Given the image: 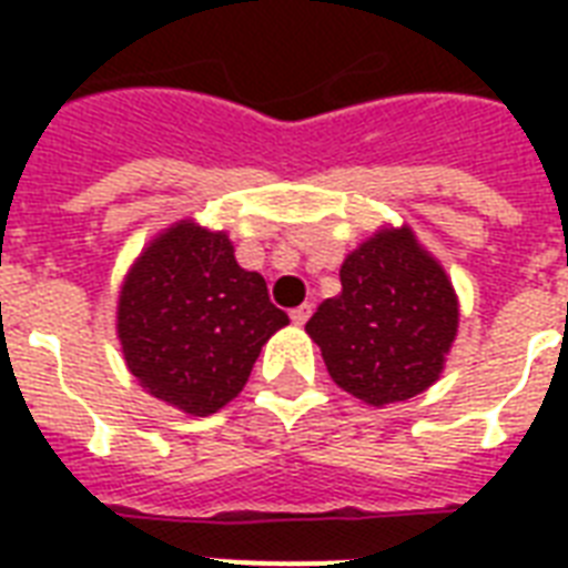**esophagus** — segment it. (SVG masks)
I'll list each match as a JSON object with an SVG mask.
<instances>
[{
    "label": "esophagus",
    "mask_w": 568,
    "mask_h": 568,
    "mask_svg": "<svg viewBox=\"0 0 568 568\" xmlns=\"http://www.w3.org/2000/svg\"><path fill=\"white\" fill-rule=\"evenodd\" d=\"M310 315H312V306H310V303H303V306H297V310H292V321H294V324H297V327H303V324L310 321Z\"/></svg>",
    "instance_id": "obj_1"
}]
</instances>
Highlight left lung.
I'll return each mask as SVG.
<instances>
[{"label": "left lung", "mask_w": 568, "mask_h": 568, "mask_svg": "<svg viewBox=\"0 0 568 568\" xmlns=\"http://www.w3.org/2000/svg\"><path fill=\"white\" fill-rule=\"evenodd\" d=\"M338 276L342 294L321 303L306 324L336 386L372 406L430 388L459 324L445 267L409 226H388L347 253Z\"/></svg>", "instance_id": "obj_1"}]
</instances>
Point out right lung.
I'll return each instance as SVG.
<instances>
[{
	"label": "right lung",
	"mask_w": 568,
	"mask_h": 568,
	"mask_svg": "<svg viewBox=\"0 0 568 568\" xmlns=\"http://www.w3.org/2000/svg\"><path fill=\"white\" fill-rule=\"evenodd\" d=\"M288 315L262 274L244 271L226 232L194 221L155 235L129 267L118 301V338L129 372L153 397L212 415L247 383L258 351Z\"/></svg>",
	"instance_id": "obj_1"
}]
</instances>
